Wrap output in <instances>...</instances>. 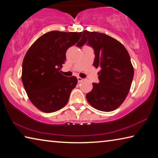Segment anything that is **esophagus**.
<instances>
[{
	"mask_svg": "<svg viewBox=\"0 0 158 158\" xmlns=\"http://www.w3.org/2000/svg\"><path fill=\"white\" fill-rule=\"evenodd\" d=\"M77 80H78V82H81L83 80H84V79H82V78H81V77H77Z\"/></svg>",
	"mask_w": 158,
	"mask_h": 158,
	"instance_id": "1",
	"label": "esophagus"
}]
</instances>
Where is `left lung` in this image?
Instances as JSON below:
<instances>
[{"mask_svg": "<svg viewBox=\"0 0 158 158\" xmlns=\"http://www.w3.org/2000/svg\"><path fill=\"white\" fill-rule=\"evenodd\" d=\"M85 42L94 50L93 65L100 68V82L93 83L87 100L98 110L114 111L123 102L132 84L134 68L129 53L116 39L96 31H84L77 47H81Z\"/></svg>", "mask_w": 158, "mask_h": 158, "instance_id": "1", "label": "left lung"}]
</instances>
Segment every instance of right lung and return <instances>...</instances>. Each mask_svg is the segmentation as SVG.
<instances>
[{
	"label": "right lung",
	"mask_w": 158,
	"mask_h": 158,
	"mask_svg": "<svg viewBox=\"0 0 158 158\" xmlns=\"http://www.w3.org/2000/svg\"><path fill=\"white\" fill-rule=\"evenodd\" d=\"M82 32L50 31L29 48L22 63L21 80L29 100L45 113L62 109L77 84L76 77L60 73L65 53L81 38Z\"/></svg>",
	"instance_id": "right-lung-1"
}]
</instances>
